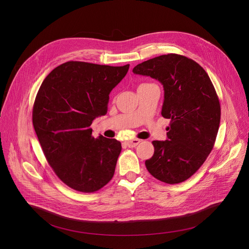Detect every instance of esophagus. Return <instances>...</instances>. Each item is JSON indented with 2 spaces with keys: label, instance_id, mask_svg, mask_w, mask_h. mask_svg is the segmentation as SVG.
Returning <instances> with one entry per match:
<instances>
[{
  "label": "esophagus",
  "instance_id": "1",
  "mask_svg": "<svg viewBox=\"0 0 249 249\" xmlns=\"http://www.w3.org/2000/svg\"><path fill=\"white\" fill-rule=\"evenodd\" d=\"M140 143H141L140 139H134V140H129V141L125 142L126 146H128L129 148H134V147L138 146Z\"/></svg>",
  "mask_w": 249,
  "mask_h": 249
}]
</instances>
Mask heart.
I'll return each mask as SVG.
<instances>
[{
	"label": "heart",
	"mask_w": 249,
	"mask_h": 249,
	"mask_svg": "<svg viewBox=\"0 0 249 249\" xmlns=\"http://www.w3.org/2000/svg\"><path fill=\"white\" fill-rule=\"evenodd\" d=\"M143 85H145V84H143Z\"/></svg>",
	"instance_id": "1"
}]
</instances>
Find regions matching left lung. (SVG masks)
Instances as JSON below:
<instances>
[{
  "label": "left lung",
  "mask_w": 249,
  "mask_h": 249,
  "mask_svg": "<svg viewBox=\"0 0 249 249\" xmlns=\"http://www.w3.org/2000/svg\"><path fill=\"white\" fill-rule=\"evenodd\" d=\"M133 73L161 83V115L170 119L167 140L153 141L155 153L146 160V167L162 182H183L200 168L214 147L221 120L215 88L198 63L178 54L145 61Z\"/></svg>",
  "instance_id": "left-lung-1"
}]
</instances>
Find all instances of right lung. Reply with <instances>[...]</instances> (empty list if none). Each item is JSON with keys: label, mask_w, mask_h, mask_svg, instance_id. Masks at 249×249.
I'll return each instance as SVG.
<instances>
[{"label": "right lung", "mask_w": 249, "mask_h": 249, "mask_svg": "<svg viewBox=\"0 0 249 249\" xmlns=\"http://www.w3.org/2000/svg\"><path fill=\"white\" fill-rule=\"evenodd\" d=\"M129 64L121 67L69 61L45 78L35 97L32 123L43 154L69 187L91 193L114 175L121 143L92 137V121L107 113L110 91Z\"/></svg>", "instance_id": "right-lung-1"}]
</instances>
